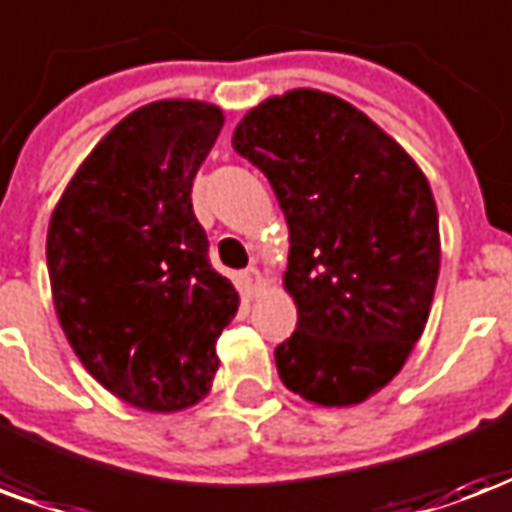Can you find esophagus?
I'll list each match as a JSON object with an SVG mask.
<instances>
[{"mask_svg": "<svg viewBox=\"0 0 512 512\" xmlns=\"http://www.w3.org/2000/svg\"><path fill=\"white\" fill-rule=\"evenodd\" d=\"M244 282H247V287L252 290V295H260V292L265 290V276L257 265H252V268L244 273Z\"/></svg>", "mask_w": 512, "mask_h": 512, "instance_id": "esophagus-1", "label": "esophagus"}]
</instances>
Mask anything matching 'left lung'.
<instances>
[{
	"mask_svg": "<svg viewBox=\"0 0 512 512\" xmlns=\"http://www.w3.org/2000/svg\"><path fill=\"white\" fill-rule=\"evenodd\" d=\"M233 147L268 177L290 228L298 330L276 346L279 378L322 408L365 403L403 370L435 298L438 206L424 171L362 109L317 88L260 101Z\"/></svg>",
	"mask_w": 512,
	"mask_h": 512,
	"instance_id": "left-lung-1",
	"label": "left lung"
}]
</instances>
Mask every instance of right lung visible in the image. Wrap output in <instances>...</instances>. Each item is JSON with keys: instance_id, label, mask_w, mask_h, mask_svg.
<instances>
[{"instance_id": "add662e5", "label": "right lung", "mask_w": 512, "mask_h": 512, "mask_svg": "<svg viewBox=\"0 0 512 512\" xmlns=\"http://www.w3.org/2000/svg\"><path fill=\"white\" fill-rule=\"evenodd\" d=\"M222 123V109L198 99L134 109L88 152L50 217L58 325L83 368L139 411L204 400L217 338L239 311L190 201Z\"/></svg>"}]
</instances>
